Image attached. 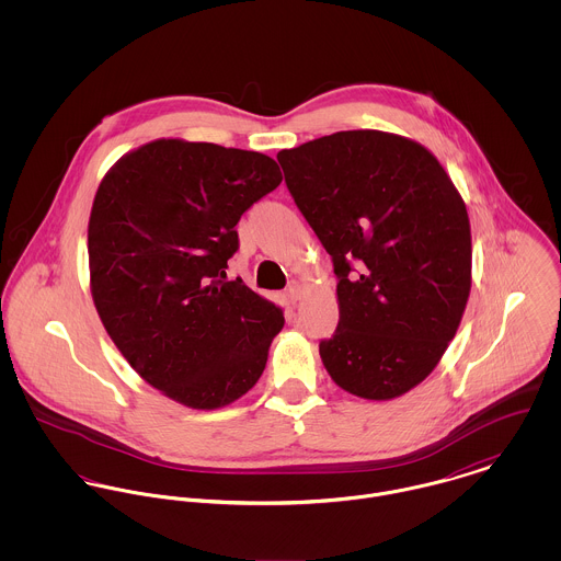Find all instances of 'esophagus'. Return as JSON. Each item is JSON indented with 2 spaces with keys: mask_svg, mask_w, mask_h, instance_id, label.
Wrapping results in <instances>:
<instances>
[{
  "mask_svg": "<svg viewBox=\"0 0 561 561\" xmlns=\"http://www.w3.org/2000/svg\"><path fill=\"white\" fill-rule=\"evenodd\" d=\"M285 294H287V298H289L291 302H298V300H300V296H302V285H300L298 280H291V283L287 285Z\"/></svg>",
  "mask_w": 561,
  "mask_h": 561,
  "instance_id": "obj_1",
  "label": "esophagus"
}]
</instances>
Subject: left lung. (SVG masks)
<instances>
[{
	"label": "left lung",
	"mask_w": 561,
	"mask_h": 561,
	"mask_svg": "<svg viewBox=\"0 0 561 561\" xmlns=\"http://www.w3.org/2000/svg\"><path fill=\"white\" fill-rule=\"evenodd\" d=\"M276 160L339 280V323L320 343L325 371L356 398H400L438 365L469 300L462 196L425 147L376 129L336 131Z\"/></svg>",
	"instance_id": "1"
}]
</instances>
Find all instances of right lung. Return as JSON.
I'll return each mask as SVG.
<instances>
[{"mask_svg":"<svg viewBox=\"0 0 561 561\" xmlns=\"http://www.w3.org/2000/svg\"><path fill=\"white\" fill-rule=\"evenodd\" d=\"M276 161L211 142L156 140L103 176L88 222L90 291L127 363L196 410L261 378L283 311L227 280L241 214L276 190Z\"/></svg>","mask_w":561,"mask_h":561,"instance_id":"1","label":"right lung"}]
</instances>
